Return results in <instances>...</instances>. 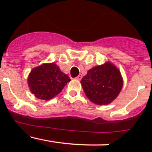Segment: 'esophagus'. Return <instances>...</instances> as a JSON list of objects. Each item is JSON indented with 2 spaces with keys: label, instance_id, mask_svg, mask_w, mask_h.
Segmentation results:
<instances>
[{
  "label": "esophagus",
  "instance_id": "34e87169",
  "mask_svg": "<svg viewBox=\"0 0 152 152\" xmlns=\"http://www.w3.org/2000/svg\"><path fill=\"white\" fill-rule=\"evenodd\" d=\"M75 78L77 79V80H81V78H82V76H81V75H78V76H77V77H75Z\"/></svg>",
  "mask_w": 152,
  "mask_h": 152
}]
</instances>
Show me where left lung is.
Listing matches in <instances>:
<instances>
[{"label": "left lung", "instance_id": "obj_1", "mask_svg": "<svg viewBox=\"0 0 152 152\" xmlns=\"http://www.w3.org/2000/svg\"><path fill=\"white\" fill-rule=\"evenodd\" d=\"M80 83L91 102L106 105L118 96L123 87V78L117 68L107 62L89 70Z\"/></svg>", "mask_w": 152, "mask_h": 152}]
</instances>
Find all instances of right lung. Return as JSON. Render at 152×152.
I'll return each instance as SVG.
<instances>
[{
  "label": "right lung",
  "instance_id": "add662e5",
  "mask_svg": "<svg viewBox=\"0 0 152 152\" xmlns=\"http://www.w3.org/2000/svg\"><path fill=\"white\" fill-rule=\"evenodd\" d=\"M70 80L55 63H49L33 68L28 77V84L36 97L47 100L58 94Z\"/></svg>",
  "mask_w": 152,
  "mask_h": 152
}]
</instances>
